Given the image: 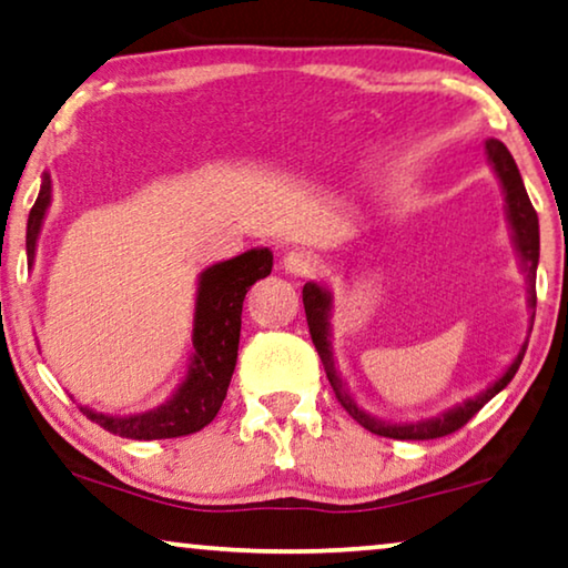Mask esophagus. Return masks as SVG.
I'll return each instance as SVG.
<instances>
[{"label":"esophagus","instance_id":"34e87169","mask_svg":"<svg viewBox=\"0 0 568 568\" xmlns=\"http://www.w3.org/2000/svg\"><path fill=\"white\" fill-rule=\"evenodd\" d=\"M283 270L293 277H308L316 270V257L308 255V252L293 250L283 257Z\"/></svg>","mask_w":568,"mask_h":568}]
</instances>
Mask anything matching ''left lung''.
I'll list each match as a JSON object with an SVG mask.
<instances>
[{
    "instance_id": "8db88e82",
    "label": "left lung",
    "mask_w": 568,
    "mask_h": 568,
    "mask_svg": "<svg viewBox=\"0 0 568 568\" xmlns=\"http://www.w3.org/2000/svg\"><path fill=\"white\" fill-rule=\"evenodd\" d=\"M485 155H487V163L493 165L497 181H500V189L505 196V216H507V226H510V240H513L515 255H518L520 273L526 277V285H528V308H530L528 336H530L532 318H536V270H538V257H540L538 214L528 199V191L526 185H523L520 171L518 165H515L510 150H507L500 140H487ZM303 308H306V321H308L313 346H316L318 357L324 362L326 377L334 387L338 403H342L344 410L349 413L362 428H367L369 434L397 438V442H426V438H442V436L454 434V430H459L464 423H467L471 416H477V413L485 408L497 393L510 385V379L515 377V372H518L528 349V336H526V342L520 344L515 359L507 365V369L495 379V383H489L479 395L467 397V400L456 403L444 413H438V416L426 418V420H387V418L372 416V413L362 408V405L354 400L349 387H346L342 372L336 369L334 346H332V311H334L332 291H328L324 283H316V281L306 283L303 285Z\"/></svg>"
}]
</instances>
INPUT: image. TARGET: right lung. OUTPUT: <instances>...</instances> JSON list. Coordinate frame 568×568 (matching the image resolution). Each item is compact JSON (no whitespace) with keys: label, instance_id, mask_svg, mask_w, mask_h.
<instances>
[{"label":"right lung","instance_id":"add662e5","mask_svg":"<svg viewBox=\"0 0 568 568\" xmlns=\"http://www.w3.org/2000/svg\"><path fill=\"white\" fill-rule=\"evenodd\" d=\"M50 201H53V181L45 171L38 201L30 209L28 219L24 244H28L30 267L36 262L40 230ZM270 270H273V252L267 247L247 250L242 255L203 270L196 287V308H193V349L189 365H185V375L173 395L158 408L130 413V416H112V413H99L89 405H81L83 416L99 423L109 434L134 438V442L189 436L209 426L222 408L234 375L244 295L257 281L267 277Z\"/></svg>","mask_w":568,"mask_h":568}]
</instances>
